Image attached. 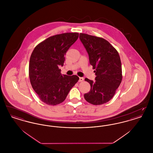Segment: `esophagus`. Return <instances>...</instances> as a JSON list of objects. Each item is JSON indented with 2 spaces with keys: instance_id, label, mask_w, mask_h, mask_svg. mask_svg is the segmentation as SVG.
I'll return each instance as SVG.
<instances>
[{
  "instance_id": "obj_1",
  "label": "esophagus",
  "mask_w": 153,
  "mask_h": 153,
  "mask_svg": "<svg viewBox=\"0 0 153 153\" xmlns=\"http://www.w3.org/2000/svg\"><path fill=\"white\" fill-rule=\"evenodd\" d=\"M79 82H82L84 81V78L83 77H79Z\"/></svg>"
}]
</instances>
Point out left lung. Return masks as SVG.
<instances>
[{
	"label": "left lung",
	"mask_w": 153,
	"mask_h": 153,
	"mask_svg": "<svg viewBox=\"0 0 153 153\" xmlns=\"http://www.w3.org/2000/svg\"><path fill=\"white\" fill-rule=\"evenodd\" d=\"M79 38L87 51L89 63L96 76L94 81L85 79L89 83L91 89L84 94V98L94 105L106 103L114 97L122 80L119 54L104 38L84 33H80Z\"/></svg>",
	"instance_id": "1"
}]
</instances>
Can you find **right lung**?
Returning <instances> with one entry per match:
<instances>
[{"label": "right lung", "mask_w": 153, "mask_h": 153, "mask_svg": "<svg viewBox=\"0 0 153 153\" xmlns=\"http://www.w3.org/2000/svg\"><path fill=\"white\" fill-rule=\"evenodd\" d=\"M78 33L50 36L37 45L30 56L29 68L31 86L40 100L56 105L65 100L79 80L76 75H62L58 66L64 65L65 55L79 38Z\"/></svg>", "instance_id": "right-lung-1"}]
</instances>
